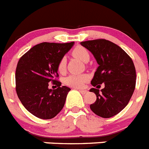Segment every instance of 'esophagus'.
I'll return each instance as SVG.
<instances>
[{
	"mask_svg": "<svg viewBox=\"0 0 149 149\" xmlns=\"http://www.w3.org/2000/svg\"><path fill=\"white\" fill-rule=\"evenodd\" d=\"M80 91V93H81V94H85V93H87V90H78Z\"/></svg>",
	"mask_w": 149,
	"mask_h": 149,
	"instance_id": "34e87169",
	"label": "esophagus"
}]
</instances>
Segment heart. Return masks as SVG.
<instances>
[{
    "label": "heart",
    "instance_id": "obj_1",
    "mask_svg": "<svg viewBox=\"0 0 149 149\" xmlns=\"http://www.w3.org/2000/svg\"><path fill=\"white\" fill-rule=\"evenodd\" d=\"M72 53L75 58L82 62H86L90 59V53L88 50L84 47H81V46L76 47L72 50ZM65 59L62 58L57 65L58 72L60 73H64L65 71ZM88 80L89 76L86 74H70L65 78L64 81L65 84L69 87H74V88H81L84 87V84L88 81Z\"/></svg>",
    "mask_w": 149,
    "mask_h": 149
}]
</instances>
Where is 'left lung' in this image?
<instances>
[{"mask_svg": "<svg viewBox=\"0 0 149 149\" xmlns=\"http://www.w3.org/2000/svg\"><path fill=\"white\" fill-rule=\"evenodd\" d=\"M81 44L94 56L99 67L91 84L104 83L105 87L91 88L96 100L90 109L98 116L109 118L121 111L129 102L136 87V68L132 59L124 49L105 39L87 40Z\"/></svg>", "mask_w": 149, "mask_h": 149, "instance_id": "8db88e82", "label": "left lung"}]
</instances>
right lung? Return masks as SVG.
I'll return each mask as SVG.
<instances>
[{
  "instance_id": "obj_1",
  "label": "right lung",
  "mask_w": 149,
  "mask_h": 149,
  "mask_svg": "<svg viewBox=\"0 0 149 149\" xmlns=\"http://www.w3.org/2000/svg\"><path fill=\"white\" fill-rule=\"evenodd\" d=\"M74 42L58 44L44 42L34 46L21 57L16 70V90L24 107L40 119H51L64 107L71 89L57 81L59 60ZM49 82L56 90L49 89Z\"/></svg>"
}]
</instances>
